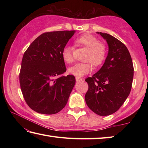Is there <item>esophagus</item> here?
<instances>
[{
  "label": "esophagus",
  "mask_w": 148,
  "mask_h": 148,
  "mask_svg": "<svg viewBox=\"0 0 148 148\" xmlns=\"http://www.w3.org/2000/svg\"><path fill=\"white\" fill-rule=\"evenodd\" d=\"M76 81H77V82H79V81H82V79H81V78H80V77H76Z\"/></svg>",
  "instance_id": "esophagus-1"
}]
</instances>
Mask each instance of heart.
Returning a JSON list of instances; mask_svg holds the SVG:
<instances>
[{"label": "heart", "mask_w": 148, "mask_h": 148, "mask_svg": "<svg viewBox=\"0 0 148 148\" xmlns=\"http://www.w3.org/2000/svg\"><path fill=\"white\" fill-rule=\"evenodd\" d=\"M76 42L88 49V53L84 58V61L88 62L76 64L68 69V72L76 77H82L92 71V66L90 62L95 67L102 64L106 56L107 48L103 44L100 43L97 37L90 34L81 36L77 39ZM62 56L64 62L67 64L73 62L72 47L65 46L62 51Z\"/></svg>", "instance_id": "b5f03b06"}]
</instances>
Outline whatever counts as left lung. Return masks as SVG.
<instances>
[{"instance_id": "8db88e82", "label": "left lung", "mask_w": 148, "mask_h": 148, "mask_svg": "<svg viewBox=\"0 0 148 148\" xmlns=\"http://www.w3.org/2000/svg\"><path fill=\"white\" fill-rule=\"evenodd\" d=\"M97 34L106 40L108 53L100 70L85 79L88 84L85 101L93 112L105 116L117 111L129 95L134 66L130 53L123 43L108 34Z\"/></svg>"}]
</instances>
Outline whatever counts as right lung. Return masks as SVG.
I'll return each mask as SVG.
<instances>
[{"label":"right lung","mask_w":148,"mask_h":148,"mask_svg":"<svg viewBox=\"0 0 148 148\" xmlns=\"http://www.w3.org/2000/svg\"><path fill=\"white\" fill-rule=\"evenodd\" d=\"M76 30L44 33L25 52L20 83L25 100L40 114H53L67 104L76 83L72 75L58 77L66 71L62 51Z\"/></svg>","instance_id":"1"}]
</instances>
